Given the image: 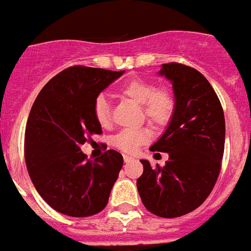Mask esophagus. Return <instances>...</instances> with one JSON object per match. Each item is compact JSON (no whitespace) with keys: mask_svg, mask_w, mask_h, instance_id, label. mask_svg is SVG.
Returning <instances> with one entry per match:
<instances>
[{"mask_svg":"<svg viewBox=\"0 0 251 251\" xmlns=\"http://www.w3.org/2000/svg\"><path fill=\"white\" fill-rule=\"evenodd\" d=\"M134 160V157H131V156H127V154H124V161L126 163H129V161Z\"/></svg>","mask_w":251,"mask_h":251,"instance_id":"obj_1","label":"esophagus"}]
</instances>
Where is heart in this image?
<instances>
[{
	"label": "heart",
	"mask_w": 251,
	"mask_h": 251,
	"mask_svg": "<svg viewBox=\"0 0 251 251\" xmlns=\"http://www.w3.org/2000/svg\"><path fill=\"white\" fill-rule=\"evenodd\" d=\"M120 95L142 106L145 117L153 124L163 126L169 122L174 112V98L166 88L154 90V85L146 80H131L120 88ZM94 113L102 127H109L112 122L109 100L100 95L95 100ZM152 137L149 128H127L120 131L113 138V145L122 152L134 153L141 145L146 144Z\"/></svg>",
	"instance_id": "heart-1"
}]
</instances>
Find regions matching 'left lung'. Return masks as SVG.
Returning <instances> with one entry per match:
<instances>
[{
  "instance_id": "8db88e82",
  "label": "left lung",
  "mask_w": 251,
  "mask_h": 251,
  "mask_svg": "<svg viewBox=\"0 0 251 251\" xmlns=\"http://www.w3.org/2000/svg\"><path fill=\"white\" fill-rule=\"evenodd\" d=\"M159 75L173 85L174 112L151 151L167 153L169 160L163 169L141 160L144 173L137 188L151 213L174 218L199 207L214 188L225 145V119L216 91L198 70L164 63Z\"/></svg>"
}]
</instances>
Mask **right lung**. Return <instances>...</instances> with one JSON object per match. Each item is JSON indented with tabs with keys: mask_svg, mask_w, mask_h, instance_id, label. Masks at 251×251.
Wrapping results in <instances>:
<instances>
[{
	"mask_svg": "<svg viewBox=\"0 0 251 251\" xmlns=\"http://www.w3.org/2000/svg\"><path fill=\"white\" fill-rule=\"evenodd\" d=\"M124 75L75 66L47 82L28 116L25 159L31 182L53 210L70 217L102 211L123 167V156L107 151L87 160L81 146L102 134L94 106L102 91Z\"/></svg>",
	"mask_w": 251,
	"mask_h": 251,
	"instance_id": "obj_1",
	"label": "right lung"
}]
</instances>
